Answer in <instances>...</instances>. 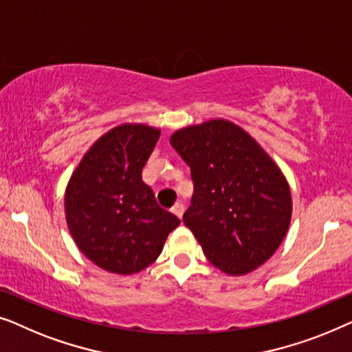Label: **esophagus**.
<instances>
[{
	"mask_svg": "<svg viewBox=\"0 0 352 352\" xmlns=\"http://www.w3.org/2000/svg\"><path fill=\"white\" fill-rule=\"evenodd\" d=\"M172 212H174V214L178 217V219H182L183 212H185V206L180 204V202H177V204L172 207Z\"/></svg>",
	"mask_w": 352,
	"mask_h": 352,
	"instance_id": "34e87169",
	"label": "esophagus"
}]
</instances>
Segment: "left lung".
Returning <instances> with one entry per match:
<instances>
[{
    "mask_svg": "<svg viewBox=\"0 0 352 352\" xmlns=\"http://www.w3.org/2000/svg\"><path fill=\"white\" fill-rule=\"evenodd\" d=\"M170 145L191 169L195 192L183 223L207 260L231 276L268 261L292 219L289 183L268 153L226 120L183 127Z\"/></svg>",
    "mask_w": 352,
    "mask_h": 352,
    "instance_id": "left-lung-1",
    "label": "left lung"
}]
</instances>
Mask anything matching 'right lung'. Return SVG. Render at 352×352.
<instances>
[{"label":"right lung","mask_w":352,"mask_h":352,"mask_svg":"<svg viewBox=\"0 0 352 352\" xmlns=\"http://www.w3.org/2000/svg\"><path fill=\"white\" fill-rule=\"evenodd\" d=\"M161 131L121 124L102 135L65 190L67 225L78 249L102 270L133 274L155 261L180 225L142 180Z\"/></svg>","instance_id":"add662e5"}]
</instances>
